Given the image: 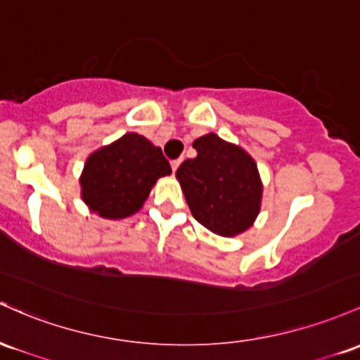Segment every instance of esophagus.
<instances>
[{"label": "esophagus", "mask_w": 360, "mask_h": 360, "mask_svg": "<svg viewBox=\"0 0 360 360\" xmlns=\"http://www.w3.org/2000/svg\"><path fill=\"white\" fill-rule=\"evenodd\" d=\"M180 161H181V160H173L172 163H169V165H172V169H173V172H176V168H179Z\"/></svg>", "instance_id": "esophagus-1"}]
</instances>
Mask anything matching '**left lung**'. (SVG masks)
I'll return each instance as SVG.
<instances>
[{
    "label": "left lung",
    "instance_id": "1",
    "mask_svg": "<svg viewBox=\"0 0 360 360\" xmlns=\"http://www.w3.org/2000/svg\"><path fill=\"white\" fill-rule=\"evenodd\" d=\"M195 158L176 169L192 216L221 236L246 231L260 211L262 181L252 156L216 134L193 141Z\"/></svg>",
    "mask_w": 360,
    "mask_h": 360
}]
</instances>
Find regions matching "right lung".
Wrapping results in <instances>:
<instances>
[{
  "mask_svg": "<svg viewBox=\"0 0 360 360\" xmlns=\"http://www.w3.org/2000/svg\"><path fill=\"white\" fill-rule=\"evenodd\" d=\"M169 173L161 148L129 132L86 160L79 180L82 197L93 212L120 219L139 211L155 181Z\"/></svg>",
  "mask_w": 360,
  "mask_h": 360,
  "instance_id": "add662e5",
  "label": "right lung"
}]
</instances>
